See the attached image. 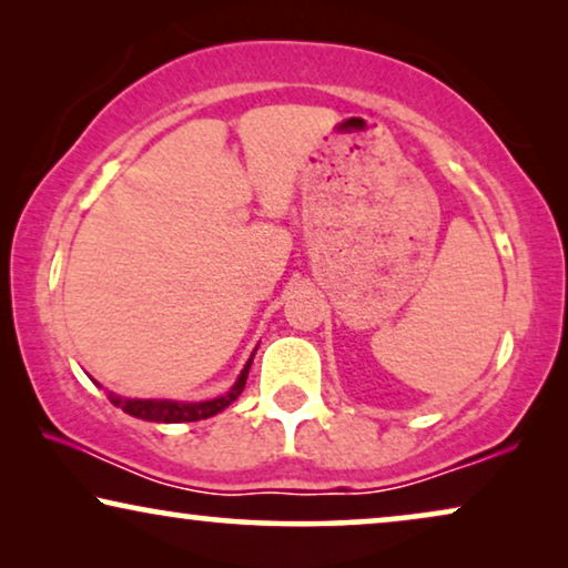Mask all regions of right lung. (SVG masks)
I'll return each mask as SVG.
<instances>
[{
	"mask_svg": "<svg viewBox=\"0 0 568 568\" xmlns=\"http://www.w3.org/2000/svg\"><path fill=\"white\" fill-rule=\"evenodd\" d=\"M253 359H247L245 369L240 372L237 383L230 387V393L220 395V398L212 400H201V403H181V400H142V398H121V395L108 393L113 406H119L126 410L129 416L134 418H144V422H158V424H181V422H201V418L216 416L220 410L230 406L232 400L240 398L243 393L247 372H251Z\"/></svg>",
	"mask_w": 568,
	"mask_h": 568,
	"instance_id": "add662e5",
	"label": "right lung"
}]
</instances>
